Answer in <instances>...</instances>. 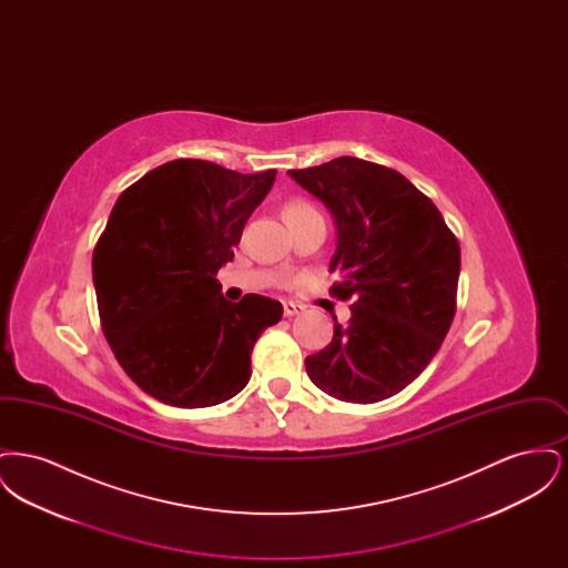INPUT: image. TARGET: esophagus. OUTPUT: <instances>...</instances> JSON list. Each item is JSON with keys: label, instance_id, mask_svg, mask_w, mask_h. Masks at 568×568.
<instances>
[{"label": "esophagus", "instance_id": "esophagus-1", "mask_svg": "<svg viewBox=\"0 0 568 568\" xmlns=\"http://www.w3.org/2000/svg\"><path fill=\"white\" fill-rule=\"evenodd\" d=\"M302 311H304V306L297 304V302H283V313H285V317H294V315H300Z\"/></svg>", "mask_w": 568, "mask_h": 568}]
</instances>
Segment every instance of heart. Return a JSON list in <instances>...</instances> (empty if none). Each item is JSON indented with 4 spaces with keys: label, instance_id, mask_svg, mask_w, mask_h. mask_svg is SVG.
Returning a JSON list of instances; mask_svg holds the SVG:
<instances>
[{
    "label": "heart",
    "instance_id": "obj_1",
    "mask_svg": "<svg viewBox=\"0 0 568 568\" xmlns=\"http://www.w3.org/2000/svg\"><path fill=\"white\" fill-rule=\"evenodd\" d=\"M283 215H285L290 225H294V223L306 219V216L320 215V213H317V209H315L308 200H300V197H296V200H290V202L285 204Z\"/></svg>",
    "mask_w": 568,
    "mask_h": 568
}]
</instances>
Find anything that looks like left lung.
Listing matches in <instances>:
<instances>
[{
	"label": "left lung",
	"instance_id": "obj_1",
	"mask_svg": "<svg viewBox=\"0 0 568 568\" xmlns=\"http://www.w3.org/2000/svg\"><path fill=\"white\" fill-rule=\"evenodd\" d=\"M336 221L329 287L352 300V320L334 317V338L306 357L325 394L371 405L403 392L433 362L458 296L459 243L433 200L392 168L357 158L290 170Z\"/></svg>",
	"mask_w": 568,
	"mask_h": 568
}]
</instances>
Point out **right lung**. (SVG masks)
I'll return each instance as SVG.
<instances>
[{
    "mask_svg": "<svg viewBox=\"0 0 568 568\" xmlns=\"http://www.w3.org/2000/svg\"><path fill=\"white\" fill-rule=\"evenodd\" d=\"M274 176L174 160L130 185L110 213L93 248L100 324L128 377L163 405L236 396L257 338L283 317L271 297L227 302L215 278Z\"/></svg>",
    "mask_w": 568,
    "mask_h": 568,
    "instance_id": "obj_1",
    "label": "right lung"
}]
</instances>
